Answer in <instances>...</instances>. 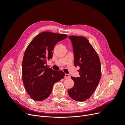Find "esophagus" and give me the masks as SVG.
<instances>
[{"instance_id":"esophagus-1","label":"esophagus","mask_w":125,"mask_h":125,"mask_svg":"<svg viewBox=\"0 0 125 125\" xmlns=\"http://www.w3.org/2000/svg\"><path fill=\"white\" fill-rule=\"evenodd\" d=\"M65 78L66 79H69V78H70V74H69L66 73V74H65Z\"/></svg>"}]
</instances>
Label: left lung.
Instances as JSON below:
<instances>
[{
  "mask_svg": "<svg viewBox=\"0 0 125 125\" xmlns=\"http://www.w3.org/2000/svg\"><path fill=\"white\" fill-rule=\"evenodd\" d=\"M69 39L73 44L74 65L80 67V76L71 77L74 86L68 93L72 99L83 102L89 99L99 83L102 75L101 62L96 52L85 37L71 35Z\"/></svg>",
  "mask_w": 125,
  "mask_h": 125,
  "instance_id": "obj_1",
  "label": "left lung"
}]
</instances>
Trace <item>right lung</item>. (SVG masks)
<instances>
[{
    "label": "right lung",
    "instance_id": "1",
    "mask_svg": "<svg viewBox=\"0 0 125 125\" xmlns=\"http://www.w3.org/2000/svg\"><path fill=\"white\" fill-rule=\"evenodd\" d=\"M67 35L43 32L36 35L26 48L22 62V80L28 94L33 100L42 101L52 93L53 85L65 77L62 70L47 67V61L52 57L56 43Z\"/></svg>",
    "mask_w": 125,
    "mask_h": 125
}]
</instances>
